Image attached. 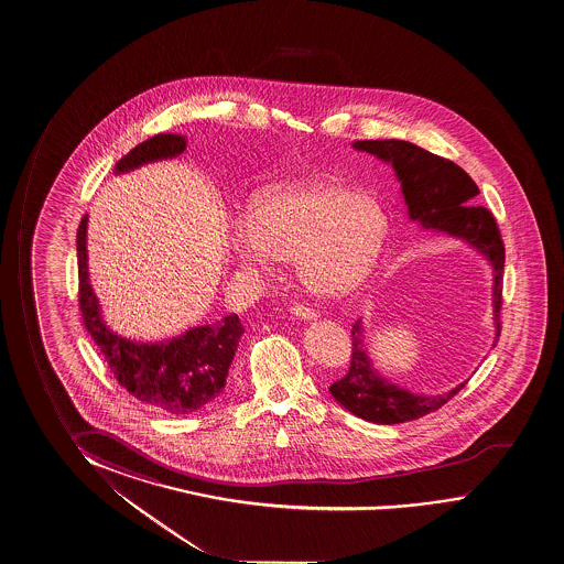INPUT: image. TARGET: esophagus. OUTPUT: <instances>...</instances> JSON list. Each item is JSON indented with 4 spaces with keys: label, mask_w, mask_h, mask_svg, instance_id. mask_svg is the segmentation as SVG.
Returning a JSON list of instances; mask_svg holds the SVG:
<instances>
[{
    "label": "esophagus",
    "mask_w": 564,
    "mask_h": 564,
    "mask_svg": "<svg viewBox=\"0 0 564 564\" xmlns=\"http://www.w3.org/2000/svg\"><path fill=\"white\" fill-rule=\"evenodd\" d=\"M290 312H292V315H295L297 319L303 321H312L319 317V313L312 310V307H305V305H292V307H290Z\"/></svg>",
    "instance_id": "1"
}]
</instances>
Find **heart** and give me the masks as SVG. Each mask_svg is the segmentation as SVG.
Listing matches in <instances>:
<instances>
[{"mask_svg": "<svg viewBox=\"0 0 564 564\" xmlns=\"http://www.w3.org/2000/svg\"><path fill=\"white\" fill-rule=\"evenodd\" d=\"M389 218L378 198L340 183L276 186L254 198L251 216L229 227V247L249 272L269 276L278 259L297 261L313 294L361 286L378 264Z\"/></svg>", "mask_w": 564, "mask_h": 564, "instance_id": "obj_1", "label": "heart"}]
</instances>
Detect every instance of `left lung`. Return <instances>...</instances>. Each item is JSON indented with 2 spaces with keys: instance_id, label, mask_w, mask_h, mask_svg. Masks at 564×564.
<instances>
[{
  "instance_id": "8db88e82",
  "label": "left lung",
  "mask_w": 564,
  "mask_h": 564,
  "mask_svg": "<svg viewBox=\"0 0 564 564\" xmlns=\"http://www.w3.org/2000/svg\"><path fill=\"white\" fill-rule=\"evenodd\" d=\"M352 148L356 152L371 153L383 163H391L412 221L422 229L459 239L490 264L495 325L492 346H496L500 337L505 245L492 214L482 206H473V198L479 194L473 178L454 161L444 160L404 140H360L354 142ZM352 338L350 370L345 378L328 387V391L346 411L364 421L373 424L416 421L429 412L437 411L467 383L463 381L440 395L412 393L376 370L366 348L361 319L352 325Z\"/></svg>"
}]
</instances>
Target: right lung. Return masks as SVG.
<instances>
[{
    "mask_svg": "<svg viewBox=\"0 0 564 564\" xmlns=\"http://www.w3.org/2000/svg\"><path fill=\"white\" fill-rule=\"evenodd\" d=\"M185 148V135H153L117 161L115 175L153 161L173 160ZM87 221L89 216H84L76 241L79 307L85 327L110 371L130 395L152 409L177 416L203 409L226 387L227 371L245 333L241 321L237 315H227L216 325L188 328L183 335L160 343H135L120 337L102 319L101 305L89 282Z\"/></svg>",
    "mask_w": 564,
    "mask_h": 564,
    "instance_id": "add662e5",
    "label": "right lung"
}]
</instances>
